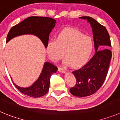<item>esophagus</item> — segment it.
I'll return each instance as SVG.
<instances>
[{
	"label": "esophagus",
	"instance_id": "1",
	"mask_svg": "<svg viewBox=\"0 0 120 120\" xmlns=\"http://www.w3.org/2000/svg\"><path fill=\"white\" fill-rule=\"evenodd\" d=\"M58 70H59V71H60V72H61V73H66V70L61 68H59Z\"/></svg>",
	"mask_w": 120,
	"mask_h": 120
}]
</instances>
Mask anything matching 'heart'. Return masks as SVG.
<instances>
[{
    "mask_svg": "<svg viewBox=\"0 0 120 120\" xmlns=\"http://www.w3.org/2000/svg\"><path fill=\"white\" fill-rule=\"evenodd\" d=\"M94 49L91 38L78 30L66 28L57 35L56 40L51 39L48 41L45 51L49 59L54 62L63 56L64 51V64L78 68L89 61Z\"/></svg>",
    "mask_w": 120,
    "mask_h": 120,
    "instance_id": "heart-1",
    "label": "heart"
}]
</instances>
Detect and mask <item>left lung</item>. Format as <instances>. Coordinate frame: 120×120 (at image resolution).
I'll list each match as a JSON object with an SVG mask.
<instances>
[{
  "mask_svg": "<svg viewBox=\"0 0 120 120\" xmlns=\"http://www.w3.org/2000/svg\"><path fill=\"white\" fill-rule=\"evenodd\" d=\"M86 20L92 28L96 53L93 57L80 69L73 71L76 83L70 88L73 95L84 97L95 94L105 80L112 57L109 50L111 47L109 35L105 26L89 16H82Z\"/></svg>",
  "mask_w": 120,
  "mask_h": 120,
  "instance_id": "obj_1",
  "label": "left lung"
}]
</instances>
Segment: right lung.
Listing matches in <instances>:
<instances>
[{"label": "right lung", "instance_id": "right-lung-1", "mask_svg": "<svg viewBox=\"0 0 120 120\" xmlns=\"http://www.w3.org/2000/svg\"><path fill=\"white\" fill-rule=\"evenodd\" d=\"M56 23V21L51 18L30 16L10 30L6 38V43L16 37L26 34L33 35L42 41L45 48L49 41V35ZM57 69V67L50 63L45 62L39 78L30 86L22 88L16 85L13 80L12 82L21 93L29 97L38 98L45 95L49 91L50 77L52 73L56 72Z\"/></svg>", "mask_w": 120, "mask_h": 120}]
</instances>
